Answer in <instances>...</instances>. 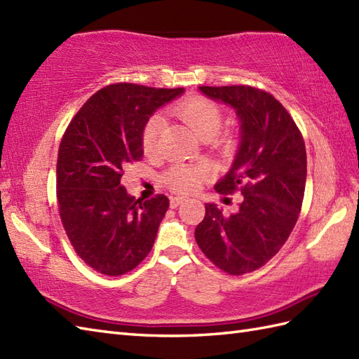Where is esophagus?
I'll return each instance as SVG.
<instances>
[{"label": "esophagus", "mask_w": 359, "mask_h": 359, "mask_svg": "<svg viewBox=\"0 0 359 359\" xmlns=\"http://www.w3.org/2000/svg\"><path fill=\"white\" fill-rule=\"evenodd\" d=\"M184 201L186 200L182 196H173V198H170V207H172V209H175V207H178L180 204H182Z\"/></svg>", "instance_id": "esophagus-1"}]
</instances>
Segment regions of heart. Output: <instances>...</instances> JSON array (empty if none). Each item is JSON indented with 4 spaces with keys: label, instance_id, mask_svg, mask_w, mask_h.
<instances>
[{
    "label": "heart",
    "instance_id": "b5f03b06",
    "mask_svg": "<svg viewBox=\"0 0 359 359\" xmlns=\"http://www.w3.org/2000/svg\"><path fill=\"white\" fill-rule=\"evenodd\" d=\"M173 114L177 115L182 123H186L198 137L203 140H210L218 133L222 124V110L212 100L194 95L173 109ZM163 129V118L155 115L147 119V123L142 127L141 132V144L142 150L147 156H155L158 154V141L159 133ZM227 138H215V144H226ZM207 170L201 165H184L177 164L170 167L164 173V184L177 194H194L200 189L203 180L205 178Z\"/></svg>",
    "mask_w": 359,
    "mask_h": 359
}]
</instances>
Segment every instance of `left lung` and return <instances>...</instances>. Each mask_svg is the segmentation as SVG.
<instances>
[{
    "label": "left lung",
    "mask_w": 359,
    "mask_h": 359,
    "mask_svg": "<svg viewBox=\"0 0 359 359\" xmlns=\"http://www.w3.org/2000/svg\"><path fill=\"white\" fill-rule=\"evenodd\" d=\"M200 90L232 106L241 121L235 163L215 189L221 195L241 192L243 201L230 217L205 204L195 240L222 272L250 273L280 252L297 224L307 177L306 144L272 93L252 86H203Z\"/></svg>",
    "instance_id": "left-lung-1"
}]
</instances>
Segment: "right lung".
<instances>
[{
    "label": "right lung",
    "mask_w": 359,
    "mask_h": 359,
    "mask_svg": "<svg viewBox=\"0 0 359 359\" xmlns=\"http://www.w3.org/2000/svg\"><path fill=\"white\" fill-rule=\"evenodd\" d=\"M184 92L132 83L102 87L62 135L57 200L69 241L87 266L107 276L130 272L152 250L169 198L135 200L124 167L142 159L141 132L158 107Z\"/></svg>",
    "instance_id": "1"
}]
</instances>
